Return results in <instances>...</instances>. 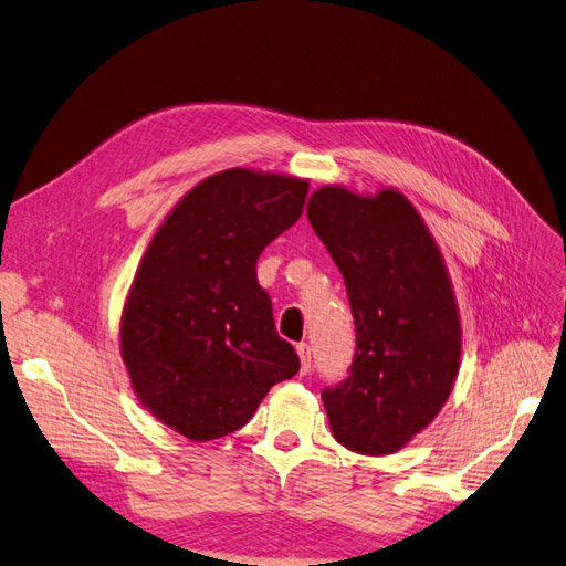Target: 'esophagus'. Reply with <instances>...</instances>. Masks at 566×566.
<instances>
[{"instance_id": "esophagus-1", "label": "esophagus", "mask_w": 566, "mask_h": 566, "mask_svg": "<svg viewBox=\"0 0 566 566\" xmlns=\"http://www.w3.org/2000/svg\"><path fill=\"white\" fill-rule=\"evenodd\" d=\"M297 354H300V364H302V373L312 370V347L306 342H300L297 345Z\"/></svg>"}]
</instances>
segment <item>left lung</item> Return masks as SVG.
I'll use <instances>...</instances> for the list:
<instances>
[{"mask_svg": "<svg viewBox=\"0 0 566 566\" xmlns=\"http://www.w3.org/2000/svg\"><path fill=\"white\" fill-rule=\"evenodd\" d=\"M347 285L356 325L349 378L321 399L333 437L364 455L397 453L447 403L460 368V316L447 264L403 193L321 186L306 205Z\"/></svg>", "mask_w": 566, "mask_h": 566, "instance_id": "obj_1", "label": "left lung"}]
</instances>
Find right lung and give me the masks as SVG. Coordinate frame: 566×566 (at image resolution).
I'll use <instances>...</instances> for the list:
<instances>
[{
  "instance_id": "right-lung-1",
  "label": "right lung",
  "mask_w": 566,
  "mask_h": 566,
  "mask_svg": "<svg viewBox=\"0 0 566 566\" xmlns=\"http://www.w3.org/2000/svg\"><path fill=\"white\" fill-rule=\"evenodd\" d=\"M306 191V179L224 169L193 186L153 235L119 352L144 408L186 439L241 430L266 391L300 370L256 260L300 219Z\"/></svg>"
}]
</instances>
